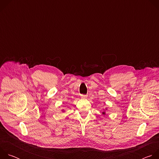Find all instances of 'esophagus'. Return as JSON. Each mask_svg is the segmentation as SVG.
I'll use <instances>...</instances> for the list:
<instances>
[{
  "label": "esophagus",
  "mask_w": 159,
  "mask_h": 159,
  "mask_svg": "<svg viewBox=\"0 0 159 159\" xmlns=\"http://www.w3.org/2000/svg\"><path fill=\"white\" fill-rule=\"evenodd\" d=\"M81 97H82V98H84V99H85V98H87V95H85V94H82V95H81Z\"/></svg>",
  "instance_id": "1"
}]
</instances>
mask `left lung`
<instances>
[{"label":"left lung","instance_id":"8db88e82","mask_svg":"<svg viewBox=\"0 0 159 159\" xmlns=\"http://www.w3.org/2000/svg\"><path fill=\"white\" fill-rule=\"evenodd\" d=\"M102 114H103V115H105V112H102Z\"/></svg>","mask_w":159,"mask_h":159}]
</instances>
